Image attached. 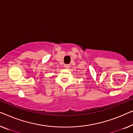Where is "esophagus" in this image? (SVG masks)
I'll return each instance as SVG.
<instances>
[{"label":"esophagus","mask_w":133,"mask_h":133,"mask_svg":"<svg viewBox=\"0 0 133 133\" xmlns=\"http://www.w3.org/2000/svg\"><path fill=\"white\" fill-rule=\"evenodd\" d=\"M70 65L69 64H65L64 65V68L66 69H69V67H70Z\"/></svg>","instance_id":"esophagus-1"}]
</instances>
